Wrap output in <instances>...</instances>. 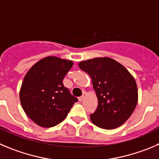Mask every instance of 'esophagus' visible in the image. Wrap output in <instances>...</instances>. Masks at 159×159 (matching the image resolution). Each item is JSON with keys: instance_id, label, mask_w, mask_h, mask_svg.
<instances>
[{"instance_id": "obj_1", "label": "esophagus", "mask_w": 159, "mask_h": 159, "mask_svg": "<svg viewBox=\"0 0 159 159\" xmlns=\"http://www.w3.org/2000/svg\"><path fill=\"white\" fill-rule=\"evenodd\" d=\"M84 95H82V96H80V97L78 98V100H79V101H83V100H84Z\"/></svg>"}]
</instances>
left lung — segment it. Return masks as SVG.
Masks as SVG:
<instances>
[{"mask_svg":"<svg viewBox=\"0 0 159 159\" xmlns=\"http://www.w3.org/2000/svg\"><path fill=\"white\" fill-rule=\"evenodd\" d=\"M79 67L91 77L98 100L92 122L105 129H113L131 116L138 101V89L133 75L110 57H97L80 62Z\"/></svg>","mask_w":159,"mask_h":159,"instance_id":"obj_1","label":"left lung"}]
</instances>
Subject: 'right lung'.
I'll list each match as a JSON object with an SVG mask.
<instances>
[{"instance_id": "add662e5", "label": "right lung", "mask_w": 159, "mask_h": 159, "mask_svg": "<svg viewBox=\"0 0 159 159\" xmlns=\"http://www.w3.org/2000/svg\"><path fill=\"white\" fill-rule=\"evenodd\" d=\"M73 64L71 60L48 56L33 65L25 75L19 91L20 103L26 115L39 126L59 124L78 101L63 84Z\"/></svg>"}]
</instances>
